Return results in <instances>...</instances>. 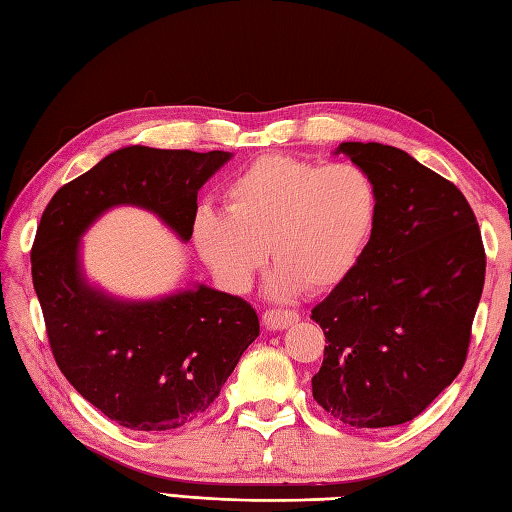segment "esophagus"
I'll use <instances>...</instances> for the list:
<instances>
[{
    "instance_id": "esophagus-1",
    "label": "esophagus",
    "mask_w": 512,
    "mask_h": 512,
    "mask_svg": "<svg viewBox=\"0 0 512 512\" xmlns=\"http://www.w3.org/2000/svg\"><path fill=\"white\" fill-rule=\"evenodd\" d=\"M262 321L268 330H286L299 321V314L295 310H281V308L266 310L262 314Z\"/></svg>"
}]
</instances>
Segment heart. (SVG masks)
Instances as JSON below:
<instances>
[{"instance_id": "heart-1", "label": "heart", "mask_w": 512, "mask_h": 512, "mask_svg": "<svg viewBox=\"0 0 512 512\" xmlns=\"http://www.w3.org/2000/svg\"><path fill=\"white\" fill-rule=\"evenodd\" d=\"M226 213L200 209L195 244L228 290H246L264 266L268 290L286 299L306 286L328 290L352 273L378 215L374 178L356 162H317L268 154L228 180Z\"/></svg>"}]
</instances>
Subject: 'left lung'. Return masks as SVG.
<instances>
[{"mask_svg": "<svg viewBox=\"0 0 512 512\" xmlns=\"http://www.w3.org/2000/svg\"><path fill=\"white\" fill-rule=\"evenodd\" d=\"M378 189L372 237L352 273L312 308L325 345L319 405L356 429L409 422L464 367L486 275L462 191L407 151L341 143Z\"/></svg>", "mask_w": 512, "mask_h": 512, "instance_id": "obj_1", "label": "left lung"}]
</instances>
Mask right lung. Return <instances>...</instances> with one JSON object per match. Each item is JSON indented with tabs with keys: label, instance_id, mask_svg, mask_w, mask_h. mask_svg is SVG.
Returning a JSON list of instances; mask_svg holds the SVG:
<instances>
[{
	"label": "right lung",
	"instance_id": "add662e5",
	"mask_svg": "<svg viewBox=\"0 0 512 512\" xmlns=\"http://www.w3.org/2000/svg\"><path fill=\"white\" fill-rule=\"evenodd\" d=\"M228 151L125 147L52 195L30 250L54 361L79 394L134 431H167L211 407L259 336L248 301L198 286L160 301L127 303L85 284L79 237L116 204L154 211L184 242L198 191Z\"/></svg>",
	"mask_w": 512,
	"mask_h": 512
}]
</instances>
